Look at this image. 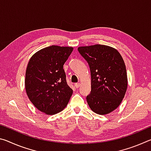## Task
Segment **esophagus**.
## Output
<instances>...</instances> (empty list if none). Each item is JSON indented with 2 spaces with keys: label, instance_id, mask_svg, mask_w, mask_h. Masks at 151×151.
<instances>
[{
  "label": "esophagus",
  "instance_id": "esophagus-1",
  "mask_svg": "<svg viewBox=\"0 0 151 151\" xmlns=\"http://www.w3.org/2000/svg\"><path fill=\"white\" fill-rule=\"evenodd\" d=\"M75 87L76 88H78L79 86H81V84L80 83H75Z\"/></svg>",
  "mask_w": 151,
  "mask_h": 151
}]
</instances>
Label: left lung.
Segmentation results:
<instances>
[{"label": "left lung", "mask_w": 151, "mask_h": 151, "mask_svg": "<svg viewBox=\"0 0 151 151\" xmlns=\"http://www.w3.org/2000/svg\"><path fill=\"white\" fill-rule=\"evenodd\" d=\"M78 50L90 67L91 91L86 96L88 106L96 114H109L119 106L126 93L124 60L118 50L106 45L80 47Z\"/></svg>", "instance_id": "left-lung-1"}]
</instances>
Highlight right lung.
<instances>
[{
  "label": "right lung",
  "mask_w": 151,
  "mask_h": 151,
  "mask_svg": "<svg viewBox=\"0 0 151 151\" xmlns=\"http://www.w3.org/2000/svg\"><path fill=\"white\" fill-rule=\"evenodd\" d=\"M73 50L70 47L50 46L36 52L28 63L27 94L36 108L47 114L62 111L72 96L63 65Z\"/></svg>",
  "instance_id": "1"
}]
</instances>
